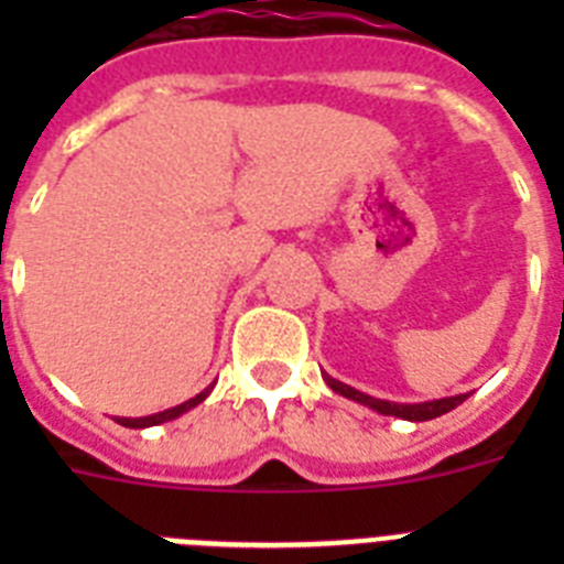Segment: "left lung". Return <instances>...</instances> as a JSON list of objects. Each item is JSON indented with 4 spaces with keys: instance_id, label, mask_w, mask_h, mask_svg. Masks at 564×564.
<instances>
[{
    "instance_id": "left-lung-1",
    "label": "left lung",
    "mask_w": 564,
    "mask_h": 564,
    "mask_svg": "<svg viewBox=\"0 0 564 564\" xmlns=\"http://www.w3.org/2000/svg\"><path fill=\"white\" fill-rule=\"evenodd\" d=\"M322 378H325L327 387H330L333 392H338V395H344V398H350V401H356V403H364V406H370V410H376L378 415H392V417H401V421H415V423L446 415V412H452L455 406H460V403L468 398V392H463V395L435 398V401L395 403V401H381V398H372V395H367V392L352 390L350 383L336 381V378H330L327 372Z\"/></svg>"
}]
</instances>
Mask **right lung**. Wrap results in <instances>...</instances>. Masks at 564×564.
Returning a JSON list of instances; mask_svg holds the SVG:
<instances>
[{"mask_svg": "<svg viewBox=\"0 0 564 564\" xmlns=\"http://www.w3.org/2000/svg\"><path fill=\"white\" fill-rule=\"evenodd\" d=\"M214 390L212 387H206V390L200 392V395L188 398V401L177 403V406H172V410H163V412H154V415H147V417H115V421L121 423V426H129V430H147V426H158V423H166V421H174V417H181L183 412L194 410L197 403H203L208 398V392Z\"/></svg>", "mask_w": 564, "mask_h": 564, "instance_id": "right-lung-1", "label": "right lung"}]
</instances>
